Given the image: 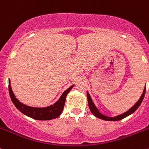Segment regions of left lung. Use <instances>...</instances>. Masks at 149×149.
I'll return each instance as SVG.
<instances>
[{
	"mask_svg": "<svg viewBox=\"0 0 149 149\" xmlns=\"http://www.w3.org/2000/svg\"><path fill=\"white\" fill-rule=\"evenodd\" d=\"M145 92H146V86H145V88H144L142 95L141 96V97H140L139 101L135 104L133 105V106L130 109H128L127 112H124V113H123V114H121V115H118V116H115V117H108V116H106V115H104L103 114H102L101 112L98 110V109H97V107L95 106L94 103L93 102L92 99H91V96L89 95V94H88V91H87L86 95H87V99H88V107H89L90 111H91V113H92L94 116H96L97 118H100V119L104 120L118 121V120H120L126 118V117H127L128 115L133 114V112H134L135 111H136V109L139 108V107L141 105V102H142L143 100L144 95H145Z\"/></svg>",
	"mask_w": 149,
	"mask_h": 149,
	"instance_id": "8db88e82",
	"label": "left lung"
}]
</instances>
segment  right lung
Returning <instances> with one entry per match:
<instances>
[{"label": "right lung", "instance_id": "1", "mask_svg": "<svg viewBox=\"0 0 149 149\" xmlns=\"http://www.w3.org/2000/svg\"><path fill=\"white\" fill-rule=\"evenodd\" d=\"M73 86L69 87L67 90H65L62 95L61 96L59 100L54 103L53 104L50 105L46 107H29L24 104L19 102L15 97L13 91H12L11 86H10V80L8 81V90H9V94L11 101L13 102V104L15 105L16 108L20 111L21 112L29 118H33L37 120H49L55 119L59 117L61 114L62 113L64 105H65V102L66 99V96L68 95Z\"/></svg>", "mask_w": 149, "mask_h": 149}]
</instances>
